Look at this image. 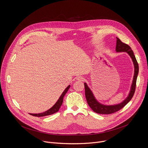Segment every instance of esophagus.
Masks as SVG:
<instances>
[{
	"label": "esophagus",
	"instance_id": "1",
	"mask_svg": "<svg viewBox=\"0 0 148 148\" xmlns=\"http://www.w3.org/2000/svg\"><path fill=\"white\" fill-rule=\"evenodd\" d=\"M77 80L78 81H83L84 80V78L83 77H81V76H79L78 77H77Z\"/></svg>",
	"mask_w": 148,
	"mask_h": 148
}]
</instances>
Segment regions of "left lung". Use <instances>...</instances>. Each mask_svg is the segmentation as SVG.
Segmentation results:
<instances>
[{
  "mask_svg": "<svg viewBox=\"0 0 148 148\" xmlns=\"http://www.w3.org/2000/svg\"><path fill=\"white\" fill-rule=\"evenodd\" d=\"M116 51L119 52H126L127 53L133 61L134 65V75L133 78L132 84L131 85L130 92L126 98L125 100H123L122 102L112 105H107L99 103L95 98L92 92L90 90V88L88 87L87 83H84V87H85V94L86 97L87 99V103L90 108L93 111L97 114H113L121 109H122L123 107L127 104L133 97L136 88V79L139 72V66L138 63L136 61L135 56L134 54V52L130 46L123 43V42L121 41L118 37H116Z\"/></svg>",
  "mask_w": 148,
  "mask_h": 148,
  "instance_id": "left-lung-1",
  "label": "left lung"
}]
</instances>
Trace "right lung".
<instances>
[{
    "instance_id": "add662e5",
    "label": "right lung",
    "mask_w": 148,
    "mask_h": 148,
    "mask_svg": "<svg viewBox=\"0 0 148 148\" xmlns=\"http://www.w3.org/2000/svg\"><path fill=\"white\" fill-rule=\"evenodd\" d=\"M70 87V85H69L66 89L65 90L63 91V92L62 93V94L61 95V96L60 97V98H58V99L57 100V101L56 102V103L53 105V106L50 108L49 110H48L47 111L42 112V113H39V114H30L31 115L34 116H37V117H41V116H47V115H50L51 114H53L57 112L58 111L60 107L61 106V105L62 103L63 102V98H64V95H66V94L67 93V92L68 91Z\"/></svg>"
}]
</instances>
